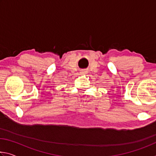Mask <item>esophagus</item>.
I'll use <instances>...</instances> for the list:
<instances>
[{
  "instance_id": "1",
  "label": "esophagus",
  "mask_w": 156,
  "mask_h": 156,
  "mask_svg": "<svg viewBox=\"0 0 156 156\" xmlns=\"http://www.w3.org/2000/svg\"><path fill=\"white\" fill-rule=\"evenodd\" d=\"M81 72L83 73H87V71L86 70H83Z\"/></svg>"
}]
</instances>
